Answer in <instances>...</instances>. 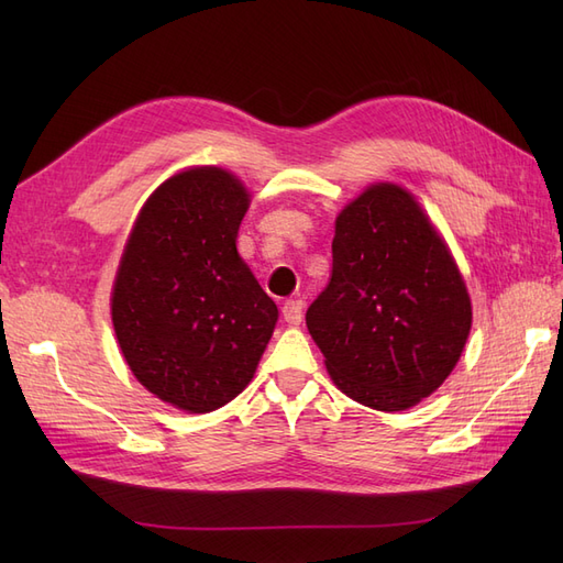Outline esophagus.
I'll list each match as a JSON object with an SVG mask.
<instances>
[{"label":"esophagus","instance_id":"34e87169","mask_svg":"<svg viewBox=\"0 0 563 563\" xmlns=\"http://www.w3.org/2000/svg\"><path fill=\"white\" fill-rule=\"evenodd\" d=\"M302 308L305 302L302 300H286L284 308H282V317L288 323V327H298L302 321Z\"/></svg>","mask_w":563,"mask_h":563}]
</instances>
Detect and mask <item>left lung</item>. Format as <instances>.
Instances as JSON below:
<instances>
[{"label": "left lung", "instance_id": "1", "mask_svg": "<svg viewBox=\"0 0 563 563\" xmlns=\"http://www.w3.org/2000/svg\"><path fill=\"white\" fill-rule=\"evenodd\" d=\"M305 323L333 385L376 411H406L451 376L472 329L453 253L399 183H373L335 216L331 282Z\"/></svg>", "mask_w": 563, "mask_h": 563}]
</instances>
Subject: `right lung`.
Returning a JSON list of instances; mask_svg holds the SVG:
<instances>
[{"mask_svg": "<svg viewBox=\"0 0 563 563\" xmlns=\"http://www.w3.org/2000/svg\"><path fill=\"white\" fill-rule=\"evenodd\" d=\"M249 187L228 168L187 166L141 207L112 284L124 362L150 395L211 413L242 395L279 310L236 251Z\"/></svg>", "mask_w": 563, "mask_h": 563, "instance_id": "add662e5", "label": "right lung"}]
</instances>
